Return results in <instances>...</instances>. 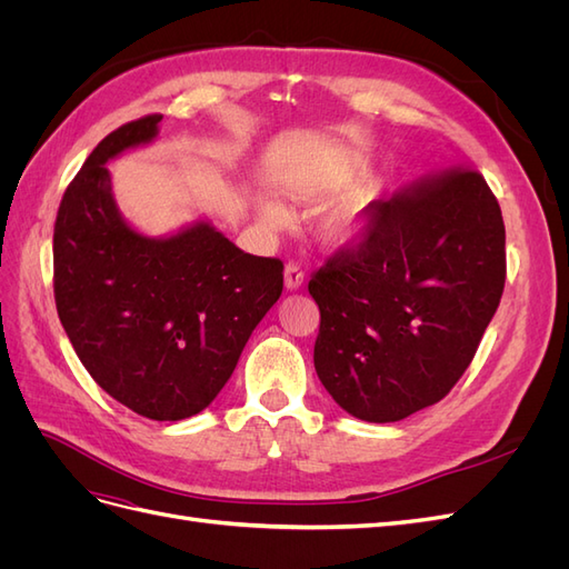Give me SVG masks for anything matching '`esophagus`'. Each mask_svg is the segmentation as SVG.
Returning <instances> with one entry per match:
<instances>
[{"label": "esophagus", "instance_id": "obj_1", "mask_svg": "<svg viewBox=\"0 0 569 569\" xmlns=\"http://www.w3.org/2000/svg\"><path fill=\"white\" fill-rule=\"evenodd\" d=\"M301 284H303L301 268L297 263H287V268H284V287L289 291H297Z\"/></svg>", "mask_w": 569, "mask_h": 569}]
</instances>
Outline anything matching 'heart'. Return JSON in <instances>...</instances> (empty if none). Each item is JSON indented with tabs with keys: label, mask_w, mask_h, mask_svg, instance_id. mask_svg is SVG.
Returning a JSON list of instances; mask_svg holds the SVG:
<instances>
[{
	"label": "heart",
	"mask_w": 569,
	"mask_h": 569,
	"mask_svg": "<svg viewBox=\"0 0 569 569\" xmlns=\"http://www.w3.org/2000/svg\"><path fill=\"white\" fill-rule=\"evenodd\" d=\"M339 192L341 182H316L311 187H303L299 197L306 201H327ZM377 203H380V189L375 184L332 201L318 222L320 242L327 249L356 247L372 228ZM258 216L270 228H280L287 218L282 206L274 203L272 199H258Z\"/></svg>",
	"instance_id": "b5f03b06"
}]
</instances>
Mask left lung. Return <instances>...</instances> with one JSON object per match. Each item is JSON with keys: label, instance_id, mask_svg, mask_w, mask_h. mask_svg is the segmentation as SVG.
<instances>
[{"label": "left lung", "instance_id": "obj_1", "mask_svg": "<svg viewBox=\"0 0 569 569\" xmlns=\"http://www.w3.org/2000/svg\"><path fill=\"white\" fill-rule=\"evenodd\" d=\"M506 226L477 170H451L377 206L363 242L308 282L313 363L349 416L396 422L441 401L501 303Z\"/></svg>", "mask_w": 569, "mask_h": 569}]
</instances>
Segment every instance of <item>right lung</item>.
<instances>
[{
	"mask_svg": "<svg viewBox=\"0 0 569 569\" xmlns=\"http://www.w3.org/2000/svg\"><path fill=\"white\" fill-rule=\"evenodd\" d=\"M144 116L101 140L68 184L54 226V299L92 380L137 416L209 406L282 295V261L244 253L209 220L147 237L118 211L107 163L157 140Z\"/></svg>",
	"mask_w": 569,
	"mask_h": 569,
	"instance_id": "obj_1",
	"label": "right lung"
}]
</instances>
